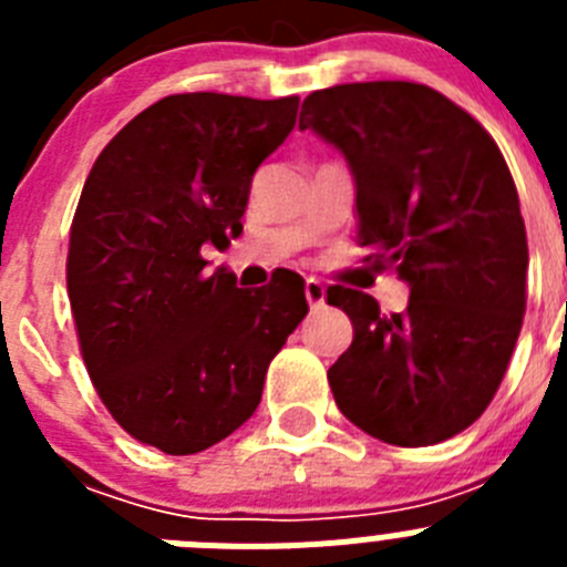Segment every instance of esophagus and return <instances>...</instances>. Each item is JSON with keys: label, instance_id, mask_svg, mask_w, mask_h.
Instances as JSON below:
<instances>
[{"label": "esophagus", "instance_id": "esophagus-1", "mask_svg": "<svg viewBox=\"0 0 567 567\" xmlns=\"http://www.w3.org/2000/svg\"><path fill=\"white\" fill-rule=\"evenodd\" d=\"M303 292H307L309 307L312 309L323 307V300H327V287H323L318 278H307V287H303Z\"/></svg>", "mask_w": 567, "mask_h": 567}]
</instances>
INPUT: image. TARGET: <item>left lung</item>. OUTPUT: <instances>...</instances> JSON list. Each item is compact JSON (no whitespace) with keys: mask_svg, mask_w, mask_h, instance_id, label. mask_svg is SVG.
I'll return each mask as SVG.
<instances>
[{"mask_svg":"<svg viewBox=\"0 0 567 567\" xmlns=\"http://www.w3.org/2000/svg\"><path fill=\"white\" fill-rule=\"evenodd\" d=\"M298 124L346 155L360 247L412 289L394 315L327 289L354 329L329 369L334 403L383 443H443L488 409L523 329L528 238L508 164L474 115L414 82L315 90Z\"/></svg>","mask_w":567,"mask_h":567,"instance_id":"8db88e82","label":"left lung"}]
</instances>
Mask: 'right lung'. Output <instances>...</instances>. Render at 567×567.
Returning <instances> with one entry per match:
<instances>
[{
    "mask_svg": "<svg viewBox=\"0 0 567 567\" xmlns=\"http://www.w3.org/2000/svg\"><path fill=\"white\" fill-rule=\"evenodd\" d=\"M298 96L175 93L102 150L79 198L68 298L87 374L130 437L198 454L247 423L309 312L303 278L238 289L202 247L238 238L252 175L295 127Z\"/></svg>",
    "mask_w": 567,
    "mask_h": 567,
    "instance_id": "add662e5",
    "label": "right lung"
}]
</instances>
